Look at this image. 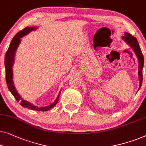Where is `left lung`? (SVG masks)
<instances>
[{
	"instance_id": "obj_1",
	"label": "left lung",
	"mask_w": 146,
	"mask_h": 146,
	"mask_svg": "<svg viewBox=\"0 0 146 146\" xmlns=\"http://www.w3.org/2000/svg\"><path fill=\"white\" fill-rule=\"evenodd\" d=\"M122 39L129 45L131 47L133 48L135 54H136L137 57L138 59L139 62V70H138V75L140 78V87L139 90L141 88V84H142L143 80V75H142V70L143 66V63H144V59H143V56L141 52V48L139 45L138 42L137 41L136 38L133 37L128 33H124V35L122 36Z\"/></svg>"
}]
</instances>
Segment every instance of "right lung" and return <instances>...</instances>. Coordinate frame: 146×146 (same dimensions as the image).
I'll return each mask as SVG.
<instances>
[{
  "label": "right lung",
  "instance_id": "obj_1",
  "mask_svg": "<svg viewBox=\"0 0 146 146\" xmlns=\"http://www.w3.org/2000/svg\"><path fill=\"white\" fill-rule=\"evenodd\" d=\"M37 29V27H27L26 28L23 29L22 30L19 31L17 34L12 39L11 43L10 44L9 47H8L7 51H6L5 58V65L6 70V82L7 84L8 88L9 89L10 92L12 93L13 96L15 98L17 101H20V105L22 107H26V108L30 109L31 110H35V111H47L50 109H51L54 106H55L56 103H58L59 96L57 98L52 104H50L48 106L45 107H38L31 104L30 103L27 102L23 99L18 93L17 92L15 87L14 86L13 81H12V65H13L14 60V55L16 50L17 47H18L19 44L20 43V38L22 37L24 35H27L30 31L35 30Z\"/></svg>",
  "mask_w": 146,
  "mask_h": 146
}]
</instances>
